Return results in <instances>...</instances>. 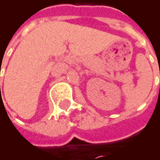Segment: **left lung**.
<instances>
[{
    "instance_id": "left-lung-1",
    "label": "left lung",
    "mask_w": 160,
    "mask_h": 160,
    "mask_svg": "<svg viewBox=\"0 0 160 160\" xmlns=\"http://www.w3.org/2000/svg\"><path fill=\"white\" fill-rule=\"evenodd\" d=\"M159 89H160V86H159Z\"/></svg>"
}]
</instances>
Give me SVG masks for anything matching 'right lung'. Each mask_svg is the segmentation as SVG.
Listing matches in <instances>:
<instances>
[{
  "instance_id": "right-lung-1",
  "label": "right lung",
  "mask_w": 160,
  "mask_h": 160,
  "mask_svg": "<svg viewBox=\"0 0 160 160\" xmlns=\"http://www.w3.org/2000/svg\"><path fill=\"white\" fill-rule=\"evenodd\" d=\"M0 87H1V86H0Z\"/></svg>"
}]
</instances>
